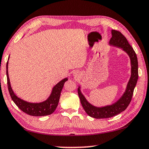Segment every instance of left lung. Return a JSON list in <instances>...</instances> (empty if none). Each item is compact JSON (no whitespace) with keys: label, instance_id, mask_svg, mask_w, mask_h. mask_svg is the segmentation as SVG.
I'll list each match as a JSON object with an SVG mask.
<instances>
[{"label":"left lung","instance_id":"left-lung-1","mask_svg":"<svg viewBox=\"0 0 149 149\" xmlns=\"http://www.w3.org/2000/svg\"><path fill=\"white\" fill-rule=\"evenodd\" d=\"M111 35L112 37L111 38L109 42V46L122 49V50L129 56L131 67V77L127 84L125 90L121 97L113 104L103 106V107H96L88 102V101L81 93V87H78L77 91H78L79 97L85 111L89 116L95 119H103V118L106 119V118L112 117L125 110L131 102L134 89L138 80V60L135 52L129 44L126 38L121 32L112 30Z\"/></svg>","mask_w":149,"mask_h":149}]
</instances>
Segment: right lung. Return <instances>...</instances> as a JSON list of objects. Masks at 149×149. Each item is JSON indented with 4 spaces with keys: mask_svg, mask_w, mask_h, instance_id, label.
<instances>
[{
    "mask_svg": "<svg viewBox=\"0 0 149 149\" xmlns=\"http://www.w3.org/2000/svg\"><path fill=\"white\" fill-rule=\"evenodd\" d=\"M8 60L6 63V76L8 88L12 100L18 106V107L20 110H22L23 112L29 115H32V116H46V115L52 114L56 110L58 105L61 92H62L65 82L68 80V77H65V78L61 80L56 86H54L52 89L50 95L46 100L40 103H31L18 97L13 90L8 76Z\"/></svg>",
    "mask_w": 149,
    "mask_h": 149,
    "instance_id": "add662e5",
    "label": "right lung"
}]
</instances>
